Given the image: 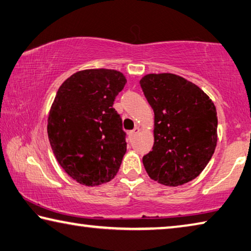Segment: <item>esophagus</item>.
Listing matches in <instances>:
<instances>
[{"label":"esophagus","instance_id":"esophagus-1","mask_svg":"<svg viewBox=\"0 0 251 251\" xmlns=\"http://www.w3.org/2000/svg\"><path fill=\"white\" fill-rule=\"evenodd\" d=\"M140 131V128L139 127H135V128L130 131V136H135V135H137L138 133Z\"/></svg>","mask_w":251,"mask_h":251}]
</instances>
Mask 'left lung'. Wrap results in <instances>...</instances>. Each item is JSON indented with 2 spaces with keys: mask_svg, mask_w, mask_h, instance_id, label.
I'll use <instances>...</instances> for the list:
<instances>
[{
  "mask_svg": "<svg viewBox=\"0 0 251 251\" xmlns=\"http://www.w3.org/2000/svg\"><path fill=\"white\" fill-rule=\"evenodd\" d=\"M140 86L153 110V147L143 158L148 176L177 186L200 176L217 144L216 107L197 84L173 74H149Z\"/></svg>",
  "mask_w": 251,
  "mask_h": 251,
  "instance_id": "left-lung-1",
  "label": "left lung"
}]
</instances>
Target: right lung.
Returning a JSON list of instances; mask_svg holds the SVG:
<instances>
[{
    "mask_svg": "<svg viewBox=\"0 0 251 251\" xmlns=\"http://www.w3.org/2000/svg\"><path fill=\"white\" fill-rule=\"evenodd\" d=\"M113 69L75 72L58 89L48 115L47 133L59 165L78 183L111 181L126 152L122 120L113 107L126 84Z\"/></svg>",
    "mask_w": 251,
    "mask_h": 251,
    "instance_id": "obj_1",
    "label": "right lung"
}]
</instances>
